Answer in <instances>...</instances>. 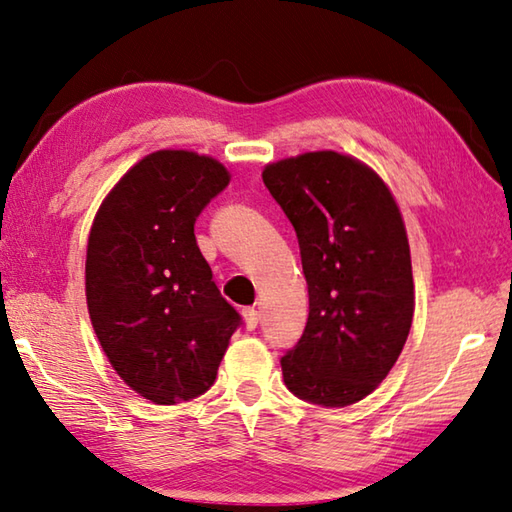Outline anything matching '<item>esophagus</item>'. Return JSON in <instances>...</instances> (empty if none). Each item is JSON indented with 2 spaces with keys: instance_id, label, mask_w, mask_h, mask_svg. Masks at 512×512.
I'll return each mask as SVG.
<instances>
[{
  "instance_id": "obj_1",
  "label": "esophagus",
  "mask_w": 512,
  "mask_h": 512,
  "mask_svg": "<svg viewBox=\"0 0 512 512\" xmlns=\"http://www.w3.org/2000/svg\"><path fill=\"white\" fill-rule=\"evenodd\" d=\"M257 320H259L257 309H253V307L244 309V323H246V329H255V327H257Z\"/></svg>"
}]
</instances>
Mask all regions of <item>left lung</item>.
<instances>
[{"instance_id": "1", "label": "left lung", "mask_w": 512, "mask_h": 512, "mask_svg": "<svg viewBox=\"0 0 512 512\" xmlns=\"http://www.w3.org/2000/svg\"><path fill=\"white\" fill-rule=\"evenodd\" d=\"M262 178L296 228L309 289L305 334L282 357L284 384L314 404L359 402L395 366L413 320L400 207L375 169L336 151L268 162Z\"/></svg>"}]
</instances>
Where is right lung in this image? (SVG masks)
Here are the masks:
<instances>
[{"mask_svg":"<svg viewBox=\"0 0 512 512\" xmlns=\"http://www.w3.org/2000/svg\"><path fill=\"white\" fill-rule=\"evenodd\" d=\"M228 183L210 155L153 151L92 221L85 298L94 334L124 384L153 404L203 395L241 323L194 237L196 216Z\"/></svg>","mask_w":512,"mask_h":512,"instance_id":"add662e5","label":"right lung"}]
</instances>
